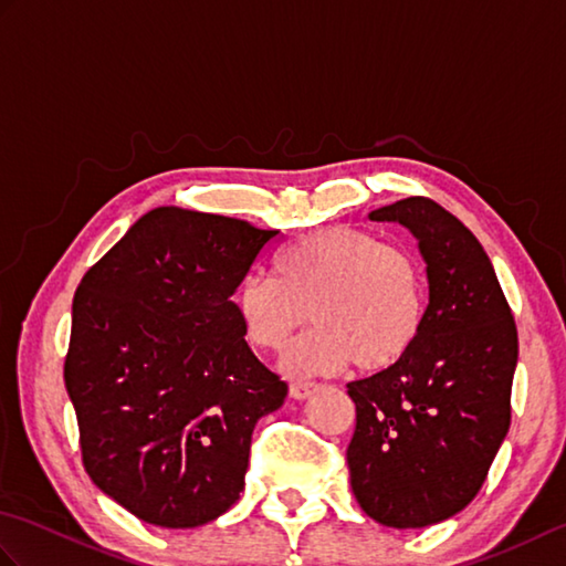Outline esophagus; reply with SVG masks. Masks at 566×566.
<instances>
[{
    "mask_svg": "<svg viewBox=\"0 0 566 566\" xmlns=\"http://www.w3.org/2000/svg\"><path fill=\"white\" fill-rule=\"evenodd\" d=\"M318 389L316 381H304V379H296L290 384V394L292 399H308L311 394H314Z\"/></svg>",
    "mask_w": 566,
    "mask_h": 566,
    "instance_id": "esophagus-1",
    "label": "esophagus"
}]
</instances>
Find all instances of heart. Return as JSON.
Returning a JSON list of instances; mask_svg holds the SVG:
<instances>
[{
    "label": "heart",
    "mask_w": 566,
    "mask_h": 566,
    "mask_svg": "<svg viewBox=\"0 0 566 566\" xmlns=\"http://www.w3.org/2000/svg\"><path fill=\"white\" fill-rule=\"evenodd\" d=\"M245 340L282 353L311 316L316 328L294 347V371L331 375L347 365L381 371L418 343L428 318V282L411 250L331 226L286 245L274 276L250 272L233 294Z\"/></svg>",
    "instance_id": "b5f03b06"
}]
</instances>
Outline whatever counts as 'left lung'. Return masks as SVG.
Listing matches in <instances>:
<instances>
[{
    "label": "left lung",
    "instance_id": "obj_1",
    "mask_svg": "<svg viewBox=\"0 0 566 566\" xmlns=\"http://www.w3.org/2000/svg\"><path fill=\"white\" fill-rule=\"evenodd\" d=\"M418 238L428 318L399 363L347 384L353 494L389 527L448 521L472 501L511 426L518 331L496 272L469 228L428 197L369 213Z\"/></svg>",
    "mask_w": 566,
    "mask_h": 566
}]
</instances>
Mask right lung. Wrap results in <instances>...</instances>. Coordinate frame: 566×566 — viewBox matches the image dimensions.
Returning <instances> with one entry per match:
<instances>
[{"label":"right lung","mask_w":566,"mask_h":566,"mask_svg":"<svg viewBox=\"0 0 566 566\" xmlns=\"http://www.w3.org/2000/svg\"><path fill=\"white\" fill-rule=\"evenodd\" d=\"M276 238L160 207L82 276L65 355L82 464L140 521L197 527L240 499L286 381L252 355L231 296Z\"/></svg>","instance_id":"right-lung-1"}]
</instances>
